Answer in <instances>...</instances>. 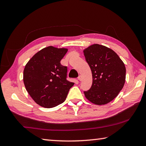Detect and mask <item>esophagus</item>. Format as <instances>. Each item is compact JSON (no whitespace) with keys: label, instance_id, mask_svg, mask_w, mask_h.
Returning a JSON list of instances; mask_svg holds the SVG:
<instances>
[{"label":"esophagus","instance_id":"obj_1","mask_svg":"<svg viewBox=\"0 0 146 146\" xmlns=\"http://www.w3.org/2000/svg\"><path fill=\"white\" fill-rule=\"evenodd\" d=\"M78 80H79V81H81V80H82V76L81 75H80L78 77Z\"/></svg>","mask_w":146,"mask_h":146}]
</instances>
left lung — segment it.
I'll list each match as a JSON object with an SVG mask.
<instances>
[{"mask_svg":"<svg viewBox=\"0 0 146 146\" xmlns=\"http://www.w3.org/2000/svg\"><path fill=\"white\" fill-rule=\"evenodd\" d=\"M92 73V85L84 92L88 100L95 105L112 101L123 87L126 69L122 60L112 49L94 44L83 50Z\"/></svg>","mask_w":146,"mask_h":146,"instance_id":"left-lung-1","label":"left lung"}]
</instances>
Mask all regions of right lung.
Instances as JSON below:
<instances>
[{"label": "right lung", "instance_id": "add662e5", "mask_svg": "<svg viewBox=\"0 0 146 146\" xmlns=\"http://www.w3.org/2000/svg\"><path fill=\"white\" fill-rule=\"evenodd\" d=\"M68 50L48 46L36 53L26 64L24 86L40 106L52 108L62 104L74 85L66 80L67 67L60 63Z\"/></svg>", "mask_w": 146, "mask_h": 146}]
</instances>
